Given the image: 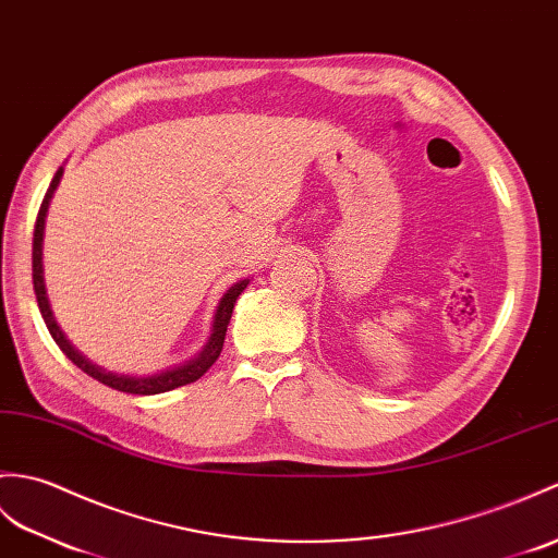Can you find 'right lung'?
<instances>
[{"mask_svg":"<svg viewBox=\"0 0 558 558\" xmlns=\"http://www.w3.org/2000/svg\"><path fill=\"white\" fill-rule=\"evenodd\" d=\"M63 168H59L54 180H51V185L45 194V199L40 204V211H37V220H35V232H33V290L37 296V306H40V314L47 323V330L54 342L59 344V349L63 354H66L73 364L85 371L89 378L99 380L101 385L111 387V390H119L125 395H159V392H168V390H175L180 385H190L194 380H199L202 375L209 371L216 359L223 352V342H226V330H228V323L232 316V308H235L238 296L242 294V290L247 288L250 280H240L238 284H232V288L223 294V300H220L218 308H216V318H214V332L209 342L202 349V352L185 361L183 366H175V368H168L163 373H154V375H125V373H111V371H104L101 366L93 364V361L85 359L77 349L66 340V335L61 332V328L57 326L54 314H51L49 308V300H47V290H45V278H43V232H45V216H47V206L51 194H54L59 180H61Z\"/></svg>","mask_w":558,"mask_h":558,"instance_id":"add662e5","label":"right lung"}]
</instances>
